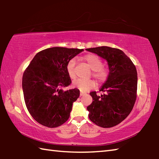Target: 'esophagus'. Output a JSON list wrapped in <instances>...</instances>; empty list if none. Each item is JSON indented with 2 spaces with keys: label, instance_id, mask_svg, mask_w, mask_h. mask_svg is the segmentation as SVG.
<instances>
[{
  "label": "esophagus",
  "instance_id": "esophagus-1",
  "mask_svg": "<svg viewBox=\"0 0 159 159\" xmlns=\"http://www.w3.org/2000/svg\"><path fill=\"white\" fill-rule=\"evenodd\" d=\"M85 95V93H80V96H83V95Z\"/></svg>",
  "mask_w": 159,
  "mask_h": 159
}]
</instances>
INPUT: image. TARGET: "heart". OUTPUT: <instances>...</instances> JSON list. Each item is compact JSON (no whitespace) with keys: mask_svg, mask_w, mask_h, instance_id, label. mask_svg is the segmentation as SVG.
<instances>
[{"mask_svg":"<svg viewBox=\"0 0 159 159\" xmlns=\"http://www.w3.org/2000/svg\"><path fill=\"white\" fill-rule=\"evenodd\" d=\"M86 63L88 64L90 68L93 70L92 75L98 82H104L109 76V69L103 66V61L98 55L94 54H88L83 57ZM76 60L75 58L70 60L66 65V71L69 76L71 79H76L75 74V66ZM96 83L93 80H83L79 79L73 83V86L76 88L81 92H88L95 87Z\"/></svg>","mask_w":159,"mask_h":159,"instance_id":"heart-1","label":"heart"}]
</instances>
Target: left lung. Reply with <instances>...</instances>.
Wrapping results in <instances>:
<instances>
[{
    "label": "left lung",
    "instance_id": "8db88e82",
    "mask_svg": "<svg viewBox=\"0 0 159 159\" xmlns=\"http://www.w3.org/2000/svg\"><path fill=\"white\" fill-rule=\"evenodd\" d=\"M107 61L109 76L97 95L91 92L93 101L87 107L90 120L102 128L119 124L130 114L137 98L138 74L133 61L122 50L101 46L88 48Z\"/></svg>",
    "mask_w": 159,
    "mask_h": 159
}]
</instances>
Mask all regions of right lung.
<instances>
[{
	"label": "right lung",
	"mask_w": 159,
	"mask_h": 159,
	"mask_svg": "<svg viewBox=\"0 0 159 159\" xmlns=\"http://www.w3.org/2000/svg\"><path fill=\"white\" fill-rule=\"evenodd\" d=\"M83 49L54 47L38 52L24 72L22 89L29 112L38 123L48 128L60 126L69 119L77 88L64 91L71 84L66 65Z\"/></svg>",
	"instance_id": "add662e5"
}]
</instances>
